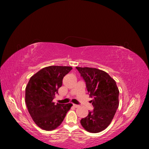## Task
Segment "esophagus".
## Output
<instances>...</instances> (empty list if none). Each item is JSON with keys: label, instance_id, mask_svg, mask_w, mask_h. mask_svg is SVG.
<instances>
[{"label": "esophagus", "instance_id": "1", "mask_svg": "<svg viewBox=\"0 0 149 149\" xmlns=\"http://www.w3.org/2000/svg\"><path fill=\"white\" fill-rule=\"evenodd\" d=\"M79 105H77V104H73V107H75V108H77V107H79Z\"/></svg>", "mask_w": 149, "mask_h": 149}]
</instances>
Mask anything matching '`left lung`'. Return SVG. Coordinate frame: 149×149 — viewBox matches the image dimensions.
<instances>
[{"mask_svg":"<svg viewBox=\"0 0 149 149\" xmlns=\"http://www.w3.org/2000/svg\"><path fill=\"white\" fill-rule=\"evenodd\" d=\"M86 83L93 111L80 120L87 131L100 132L110 124L119 106V89L106 72L93 68L76 67Z\"/></svg>","mask_w":149,"mask_h":149,"instance_id":"1","label":"left lung"}]
</instances>
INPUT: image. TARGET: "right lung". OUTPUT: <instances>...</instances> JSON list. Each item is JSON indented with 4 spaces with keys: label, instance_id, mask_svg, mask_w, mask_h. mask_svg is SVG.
Returning a JSON list of instances; mask_svg holds the SVG:
<instances>
[{
    "label": "right lung",
    "instance_id": "right-lung-1",
    "mask_svg": "<svg viewBox=\"0 0 149 149\" xmlns=\"http://www.w3.org/2000/svg\"><path fill=\"white\" fill-rule=\"evenodd\" d=\"M72 70L70 66H50L30 78L25 89V102L31 118L38 127L52 130L63 121L72 104L53 102L63 79Z\"/></svg>",
    "mask_w": 149,
    "mask_h": 149
}]
</instances>
